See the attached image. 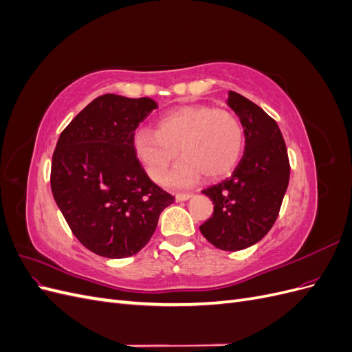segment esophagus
I'll return each mask as SVG.
<instances>
[{"label": "esophagus", "mask_w": 352, "mask_h": 352, "mask_svg": "<svg viewBox=\"0 0 352 352\" xmlns=\"http://www.w3.org/2000/svg\"><path fill=\"white\" fill-rule=\"evenodd\" d=\"M194 194L192 192H179V194H176V201H186V199H189L190 197H192Z\"/></svg>", "instance_id": "obj_1"}]
</instances>
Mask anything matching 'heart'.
I'll return each instance as SVG.
<instances>
[{"label":"heart","mask_w":352,"mask_h":352,"mask_svg":"<svg viewBox=\"0 0 352 352\" xmlns=\"http://www.w3.org/2000/svg\"><path fill=\"white\" fill-rule=\"evenodd\" d=\"M245 133L229 110L185 105L158 117L155 132L140 129L133 151L154 182H162L177 153L182 160L168 176L172 186H188L201 176L216 179L235 167L243 151Z\"/></svg>","instance_id":"b5f03b06"}]
</instances>
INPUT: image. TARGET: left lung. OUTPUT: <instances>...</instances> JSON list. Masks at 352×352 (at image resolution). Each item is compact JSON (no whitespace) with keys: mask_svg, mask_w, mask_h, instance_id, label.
Segmentation results:
<instances>
[{"mask_svg":"<svg viewBox=\"0 0 352 352\" xmlns=\"http://www.w3.org/2000/svg\"><path fill=\"white\" fill-rule=\"evenodd\" d=\"M228 104L243 126L245 151L230 177L202 190L214 211L199 230L216 248L239 251L261 241L274 225L291 166L282 132L267 113L233 91Z\"/></svg>","mask_w":352,"mask_h":352,"instance_id":"1","label":"left lung"}]
</instances>
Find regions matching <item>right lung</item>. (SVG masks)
Returning a JSON list of instances; mask_svg holds the SVG:
<instances>
[{
    "label": "right lung",
    "instance_id": "right-lung-1",
    "mask_svg": "<svg viewBox=\"0 0 352 352\" xmlns=\"http://www.w3.org/2000/svg\"><path fill=\"white\" fill-rule=\"evenodd\" d=\"M157 109L151 98L105 94L61 132L51 190L73 235L107 258H124L151 239L175 197L148 177L133 151L136 127Z\"/></svg>",
    "mask_w": 352,
    "mask_h": 352
}]
</instances>
